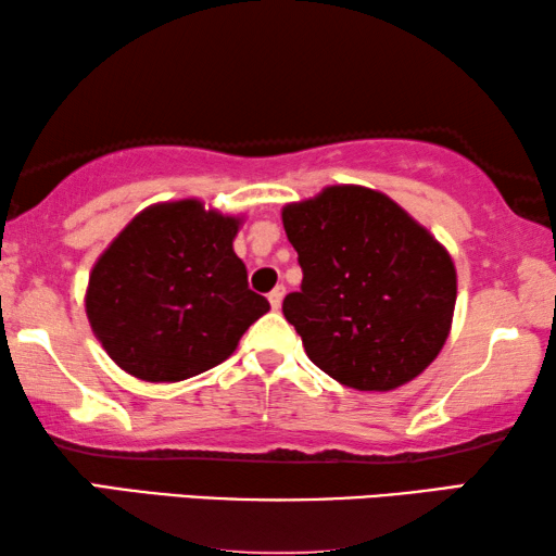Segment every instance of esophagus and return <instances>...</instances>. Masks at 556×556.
<instances>
[{
  "mask_svg": "<svg viewBox=\"0 0 556 556\" xmlns=\"http://www.w3.org/2000/svg\"><path fill=\"white\" fill-rule=\"evenodd\" d=\"M281 299H285V285H279V287H275V289H271V292H269V304H271V309H279V306H281Z\"/></svg>",
  "mask_w": 556,
  "mask_h": 556,
  "instance_id": "34e87169",
  "label": "esophagus"
}]
</instances>
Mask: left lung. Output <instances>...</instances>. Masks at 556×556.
Listing matches in <instances>:
<instances>
[{
    "label": "left lung",
    "mask_w": 556,
    "mask_h": 556,
    "mask_svg": "<svg viewBox=\"0 0 556 556\" xmlns=\"http://www.w3.org/2000/svg\"><path fill=\"white\" fill-rule=\"evenodd\" d=\"M304 271L281 312L324 374L393 391L433 364L451 333L457 277L443 244L401 205L331 185L281 210Z\"/></svg>",
    "instance_id": "8db88e82"
}]
</instances>
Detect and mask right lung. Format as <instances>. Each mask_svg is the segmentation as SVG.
<instances>
[{
  "label": "right lung",
  "mask_w": 556,
  "mask_h": 556,
  "mask_svg": "<svg viewBox=\"0 0 556 556\" xmlns=\"http://www.w3.org/2000/svg\"><path fill=\"white\" fill-rule=\"evenodd\" d=\"M242 219L200 200L146 207L93 264L88 324L123 371L151 383L198 376L232 356L269 312L232 250Z\"/></svg>",
  "instance_id": "right-lung-1"
}]
</instances>
